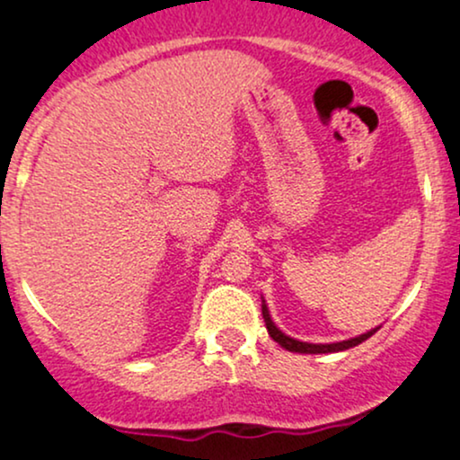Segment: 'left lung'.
<instances>
[{"instance_id":"1","label":"left lung","mask_w":460,"mask_h":460,"mask_svg":"<svg viewBox=\"0 0 460 460\" xmlns=\"http://www.w3.org/2000/svg\"><path fill=\"white\" fill-rule=\"evenodd\" d=\"M261 315H263V322H266L268 335H270L279 346L285 348V350L300 352V355H326V352L348 350V348L358 346V344H361V341H366L367 337H372L374 332L378 331V329H372V331L363 332V335L352 337V340L337 341V344H307V341H298V340H294V337H288V335H285V332H281V331L277 329V326H274V322L270 318V311H268V307H266V300H261Z\"/></svg>"}]
</instances>
